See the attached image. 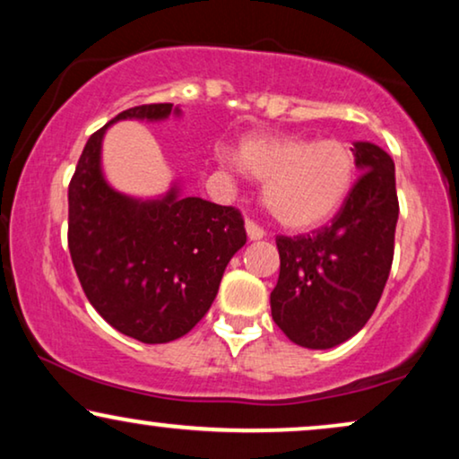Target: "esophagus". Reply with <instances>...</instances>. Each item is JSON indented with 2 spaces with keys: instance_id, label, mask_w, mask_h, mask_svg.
<instances>
[{
  "instance_id": "34e87169",
  "label": "esophagus",
  "mask_w": 459,
  "mask_h": 459,
  "mask_svg": "<svg viewBox=\"0 0 459 459\" xmlns=\"http://www.w3.org/2000/svg\"><path fill=\"white\" fill-rule=\"evenodd\" d=\"M244 228H247L248 240H261V238L265 236V231H263L255 221H247V223H244Z\"/></svg>"
}]
</instances>
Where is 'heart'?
Returning a JSON list of instances; mask_svg holds the SVG:
<instances>
[{
    "instance_id": "obj_1",
    "label": "heart",
    "mask_w": 459,
    "mask_h": 459,
    "mask_svg": "<svg viewBox=\"0 0 459 459\" xmlns=\"http://www.w3.org/2000/svg\"><path fill=\"white\" fill-rule=\"evenodd\" d=\"M236 165L263 184V200L280 223L305 230L325 221L353 184V156L336 140L248 137L236 150Z\"/></svg>"
}]
</instances>
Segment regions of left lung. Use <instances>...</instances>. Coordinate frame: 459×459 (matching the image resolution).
Returning <instances> with one entry per match:
<instances>
[{
    "mask_svg": "<svg viewBox=\"0 0 459 459\" xmlns=\"http://www.w3.org/2000/svg\"><path fill=\"white\" fill-rule=\"evenodd\" d=\"M353 146L361 175L332 223L275 240L280 278L272 316L305 349H332L355 336L372 317L391 273L399 219L394 162L372 142Z\"/></svg>",
    "mask_w": 459,
    "mask_h": 459,
    "instance_id": "1",
    "label": "left lung"
}]
</instances>
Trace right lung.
Listing matches in <instances>:
<instances>
[{
  "label": "right lung",
  "instance_id": "add662e5",
  "mask_svg": "<svg viewBox=\"0 0 459 459\" xmlns=\"http://www.w3.org/2000/svg\"><path fill=\"white\" fill-rule=\"evenodd\" d=\"M181 117L173 104L123 110L87 140L68 186V248L85 297L125 336L146 344L178 341L211 309L223 272L247 244L240 212L184 196L118 192L102 169V142L118 121Z\"/></svg>",
  "mask_w": 459,
  "mask_h": 459
}]
</instances>
